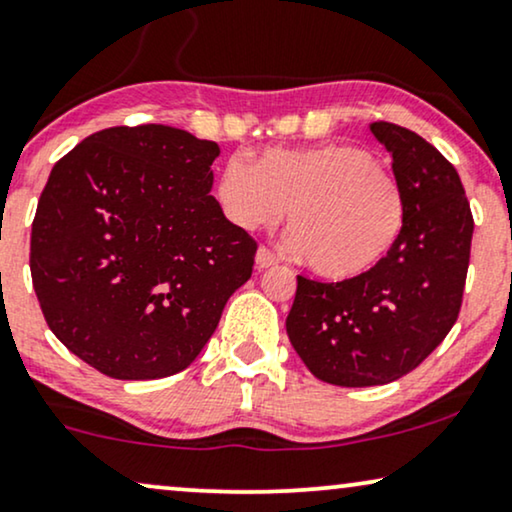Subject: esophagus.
Returning a JSON list of instances; mask_svg holds the SVG:
<instances>
[{
    "instance_id": "obj_1",
    "label": "esophagus",
    "mask_w": 512,
    "mask_h": 512,
    "mask_svg": "<svg viewBox=\"0 0 512 512\" xmlns=\"http://www.w3.org/2000/svg\"><path fill=\"white\" fill-rule=\"evenodd\" d=\"M255 262H257V267H260V269H269V267H274V264H278V257L267 248V245H262V248L257 250Z\"/></svg>"
}]
</instances>
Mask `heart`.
I'll return each instance as SVG.
<instances>
[{
	"mask_svg": "<svg viewBox=\"0 0 512 512\" xmlns=\"http://www.w3.org/2000/svg\"><path fill=\"white\" fill-rule=\"evenodd\" d=\"M215 196L238 229L274 226L288 211L290 245L314 274L349 281L390 255L406 224L404 189L354 144L267 148L231 155L217 174Z\"/></svg>",
	"mask_w": 512,
	"mask_h": 512,
	"instance_id": "obj_1",
	"label": "heart"
}]
</instances>
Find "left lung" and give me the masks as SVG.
<instances>
[{
    "instance_id": "left-lung-1",
    "label": "left lung",
    "mask_w": 512,
    "mask_h": 512,
    "mask_svg": "<svg viewBox=\"0 0 512 512\" xmlns=\"http://www.w3.org/2000/svg\"><path fill=\"white\" fill-rule=\"evenodd\" d=\"M392 153L406 224L373 271L323 283L297 276L286 319L295 352L323 383L385 385L411 373L454 328L463 304L475 219L456 167L411 129L378 120Z\"/></svg>"
}]
</instances>
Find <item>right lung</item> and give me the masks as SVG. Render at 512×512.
Here are the masks:
<instances>
[{"label": "right lung", "mask_w": 512, "mask_h": 512, "mask_svg": "<svg viewBox=\"0 0 512 512\" xmlns=\"http://www.w3.org/2000/svg\"><path fill=\"white\" fill-rule=\"evenodd\" d=\"M217 155L184 129L120 125L51 170L32 219V288L51 333L103 375L184 371L252 276L257 241L210 196Z\"/></svg>", "instance_id": "1"}]
</instances>
